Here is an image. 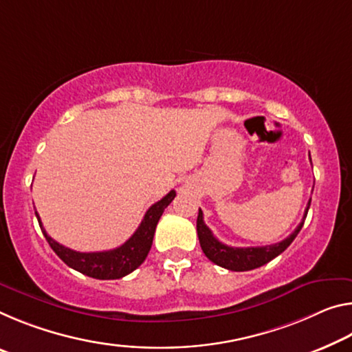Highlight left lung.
<instances>
[{
  "instance_id": "8db88e82",
  "label": "left lung",
  "mask_w": 352,
  "mask_h": 352,
  "mask_svg": "<svg viewBox=\"0 0 352 352\" xmlns=\"http://www.w3.org/2000/svg\"><path fill=\"white\" fill-rule=\"evenodd\" d=\"M310 208V200L307 204L305 213L300 224L296 227L292 235L283 239L280 243L271 244V246H261V248H230L227 244L221 243L217 239L213 232L210 230L204 222V213L202 210H199L197 216V235L200 241V248H202L204 254L210 261H213L214 265L226 267L230 271H250L255 267H260L266 265L267 261L276 258L277 255H280L289 244L293 243V239L298 236L300 228L304 226V221L307 217V211Z\"/></svg>"
}]
</instances>
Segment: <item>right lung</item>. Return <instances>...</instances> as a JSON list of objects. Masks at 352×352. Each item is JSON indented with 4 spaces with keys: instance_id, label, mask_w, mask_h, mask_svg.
Returning <instances> with one entry per match:
<instances>
[{
    "instance_id": "right-lung-1",
    "label": "right lung",
    "mask_w": 352,
    "mask_h": 352,
    "mask_svg": "<svg viewBox=\"0 0 352 352\" xmlns=\"http://www.w3.org/2000/svg\"><path fill=\"white\" fill-rule=\"evenodd\" d=\"M175 197V191H170L169 194L153 204L147 210L146 216L141 224H139L138 230L122 244V246L116 248L113 250H104V252H76L69 248L63 246L58 241L48 235L45 228L42 226L41 217H38L37 211V221L38 226L42 228L43 236L47 238L56 255L64 261L67 266L74 267L75 271L81 272V274L100 278V280H114V278H122L126 274H130L136 270L138 266L142 265L148 255V250L152 248L155 228L158 224L161 214H163L164 208H167L172 200Z\"/></svg>"
}]
</instances>
